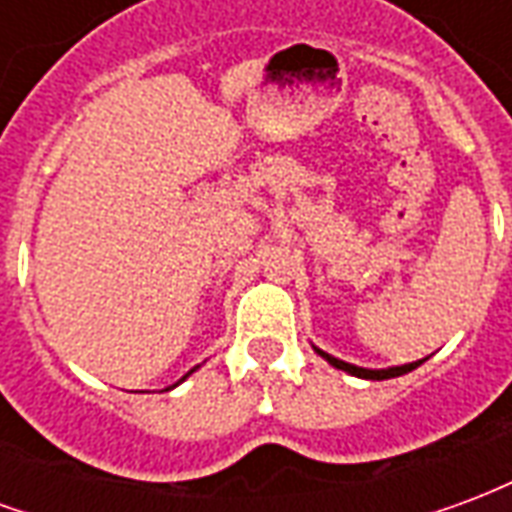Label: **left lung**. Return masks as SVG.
I'll list each match as a JSON object with an SVG mask.
<instances>
[{
	"label": "left lung",
	"instance_id": "8db88e82",
	"mask_svg": "<svg viewBox=\"0 0 512 512\" xmlns=\"http://www.w3.org/2000/svg\"><path fill=\"white\" fill-rule=\"evenodd\" d=\"M318 354L329 362L332 367H337V370H345V373H351V376L356 378H370V381H384V378H397V376H406V373H411L414 367H419L425 359H419V362H411V365H400V367H386V370H367V367H356V365H348V362H343V359H337V356L326 354V351H321V348H315Z\"/></svg>",
	"mask_w": 512,
	"mask_h": 512
}]
</instances>
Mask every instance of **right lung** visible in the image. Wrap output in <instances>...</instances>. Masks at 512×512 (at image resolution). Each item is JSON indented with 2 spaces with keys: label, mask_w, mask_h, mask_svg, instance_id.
Wrapping results in <instances>:
<instances>
[{
  "label": "right lung",
  "mask_w": 512,
  "mask_h": 512,
  "mask_svg": "<svg viewBox=\"0 0 512 512\" xmlns=\"http://www.w3.org/2000/svg\"><path fill=\"white\" fill-rule=\"evenodd\" d=\"M191 373H194V370H189V373H186V376L180 378V381H186V378H189V376H191ZM180 381H178V384H180ZM178 384H172V386H178ZM172 386H167V389H172Z\"/></svg>",
  "instance_id": "obj_1"
}]
</instances>
